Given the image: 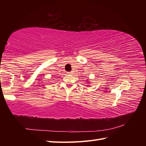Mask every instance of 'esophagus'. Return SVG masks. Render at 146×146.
<instances>
[{
    "mask_svg": "<svg viewBox=\"0 0 146 146\" xmlns=\"http://www.w3.org/2000/svg\"><path fill=\"white\" fill-rule=\"evenodd\" d=\"M67 73L68 74V75H72V74H73L72 72H68Z\"/></svg>",
    "mask_w": 146,
    "mask_h": 146,
    "instance_id": "esophagus-1",
    "label": "esophagus"
}]
</instances>
